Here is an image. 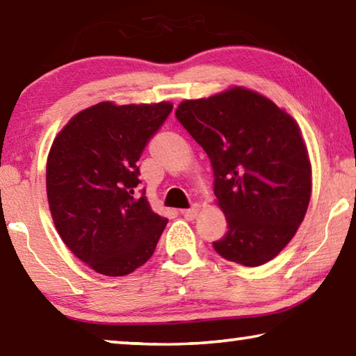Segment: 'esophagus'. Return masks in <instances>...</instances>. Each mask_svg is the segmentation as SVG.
<instances>
[{
    "instance_id": "34e87169",
    "label": "esophagus",
    "mask_w": 356,
    "mask_h": 356,
    "mask_svg": "<svg viewBox=\"0 0 356 356\" xmlns=\"http://www.w3.org/2000/svg\"><path fill=\"white\" fill-rule=\"evenodd\" d=\"M182 213L186 220H195L196 216H197V213H200V207L197 206H193L191 209H185V210H182Z\"/></svg>"
}]
</instances>
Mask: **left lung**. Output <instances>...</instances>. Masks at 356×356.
<instances>
[{"instance_id": "1", "label": "left lung", "mask_w": 356, "mask_h": 356, "mask_svg": "<svg viewBox=\"0 0 356 356\" xmlns=\"http://www.w3.org/2000/svg\"><path fill=\"white\" fill-rule=\"evenodd\" d=\"M176 118L213 168L227 232L213 248L245 267L272 261L291 242L311 200V163L298 124L246 88L184 100Z\"/></svg>"}]
</instances>
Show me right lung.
I'll list each match as a JSON object with an SVG mask.
<instances>
[{"label": "right lung", "instance_id": "1", "mask_svg": "<svg viewBox=\"0 0 356 356\" xmlns=\"http://www.w3.org/2000/svg\"><path fill=\"white\" fill-rule=\"evenodd\" d=\"M172 111L170 102H100L72 118L47 160V197L63 242L88 267L125 276L146 264L168 220L136 195L144 147Z\"/></svg>", "mask_w": 356, "mask_h": 356}]
</instances>
